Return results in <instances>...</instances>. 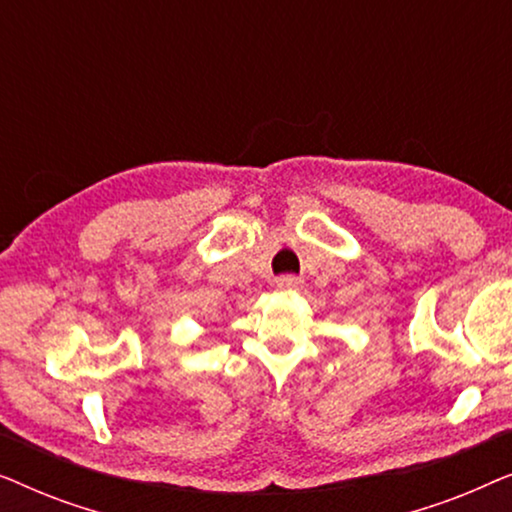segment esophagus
<instances>
[{"label": "esophagus", "mask_w": 512, "mask_h": 512, "mask_svg": "<svg viewBox=\"0 0 512 512\" xmlns=\"http://www.w3.org/2000/svg\"><path fill=\"white\" fill-rule=\"evenodd\" d=\"M275 284H277V289H298V286L303 282H300V279L293 277V275H284V277H277Z\"/></svg>", "instance_id": "esophagus-1"}]
</instances>
